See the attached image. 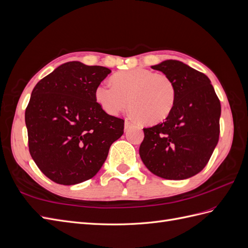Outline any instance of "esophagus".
<instances>
[{
	"label": "esophagus",
	"mask_w": 248,
	"mask_h": 248,
	"mask_svg": "<svg viewBox=\"0 0 248 248\" xmlns=\"http://www.w3.org/2000/svg\"><path fill=\"white\" fill-rule=\"evenodd\" d=\"M132 125V122L129 121V120H125V129L129 128V127Z\"/></svg>",
	"instance_id": "34e87169"
}]
</instances>
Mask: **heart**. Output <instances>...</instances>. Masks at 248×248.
<instances>
[{
    "label": "heart",
    "instance_id": "1",
    "mask_svg": "<svg viewBox=\"0 0 248 248\" xmlns=\"http://www.w3.org/2000/svg\"><path fill=\"white\" fill-rule=\"evenodd\" d=\"M112 86L101 82L95 89L97 104L110 116H117L129 104L131 114L141 123L155 124L174 108L176 88L164 73L134 68L115 73Z\"/></svg>",
    "mask_w": 248,
    "mask_h": 248
}]
</instances>
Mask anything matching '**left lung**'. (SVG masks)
Wrapping results in <instances>:
<instances>
[{"label":"left lung","instance_id":"8db88e82","mask_svg":"<svg viewBox=\"0 0 248 248\" xmlns=\"http://www.w3.org/2000/svg\"><path fill=\"white\" fill-rule=\"evenodd\" d=\"M152 68L171 79L176 101L163 122L144 128L140 158L163 179L190 178L206 167L218 142L220 101L207 76L182 62L167 60Z\"/></svg>","mask_w":248,"mask_h":248}]
</instances>
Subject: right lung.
<instances>
[{"mask_svg": "<svg viewBox=\"0 0 248 248\" xmlns=\"http://www.w3.org/2000/svg\"><path fill=\"white\" fill-rule=\"evenodd\" d=\"M111 72L102 66L68 62L38 81L25 112L29 151L51 181L73 185L93 178L124 120L107 114L95 89Z\"/></svg>", "mask_w": 248, "mask_h": 248, "instance_id": "obj_1", "label": "right lung"}]
</instances>
